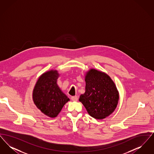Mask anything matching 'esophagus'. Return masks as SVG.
<instances>
[{"instance_id": "obj_1", "label": "esophagus", "mask_w": 154, "mask_h": 154, "mask_svg": "<svg viewBox=\"0 0 154 154\" xmlns=\"http://www.w3.org/2000/svg\"><path fill=\"white\" fill-rule=\"evenodd\" d=\"M71 99H72V100H73V101H77V100H78V97L76 96H72V97H71Z\"/></svg>"}]
</instances>
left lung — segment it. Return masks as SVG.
<instances>
[{
    "instance_id": "obj_1",
    "label": "left lung",
    "mask_w": 154,
    "mask_h": 154,
    "mask_svg": "<svg viewBox=\"0 0 154 154\" xmlns=\"http://www.w3.org/2000/svg\"><path fill=\"white\" fill-rule=\"evenodd\" d=\"M85 92L80 96L89 115L97 119L109 116L117 107L119 95L110 76L95 69L85 74Z\"/></svg>"
}]
</instances>
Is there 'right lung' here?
Here are the masks:
<instances>
[{"instance_id":"1","label":"right lung","mask_w":154,"mask_h":154,"mask_svg":"<svg viewBox=\"0 0 154 154\" xmlns=\"http://www.w3.org/2000/svg\"><path fill=\"white\" fill-rule=\"evenodd\" d=\"M60 75L57 70H50L38 79L32 92L33 102L37 108L50 118L58 116L69 98L57 84Z\"/></svg>"}]
</instances>
